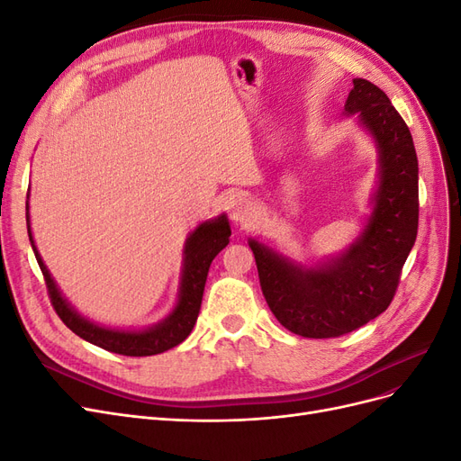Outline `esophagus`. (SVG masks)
<instances>
[{"label":"esophagus","instance_id":"esophagus-1","mask_svg":"<svg viewBox=\"0 0 461 461\" xmlns=\"http://www.w3.org/2000/svg\"><path fill=\"white\" fill-rule=\"evenodd\" d=\"M229 212H230V217H232V221H236V222H240V225H246V222H249L252 221L254 217H256V205L249 202L248 198H236L232 203H230V207H229Z\"/></svg>","mask_w":461,"mask_h":461}]
</instances>
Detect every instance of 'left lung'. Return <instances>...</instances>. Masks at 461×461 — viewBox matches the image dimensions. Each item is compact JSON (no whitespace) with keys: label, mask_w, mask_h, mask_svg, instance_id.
I'll return each instance as SVG.
<instances>
[{"label":"left lung","mask_w":461,"mask_h":461,"mask_svg":"<svg viewBox=\"0 0 461 461\" xmlns=\"http://www.w3.org/2000/svg\"><path fill=\"white\" fill-rule=\"evenodd\" d=\"M344 115H356L376 149V186L364 229L339 256L300 263L249 239L263 296L285 329L334 339L381 315L394 298L417 236L420 167L413 138L388 95L354 78Z\"/></svg>","instance_id":"1"}]
</instances>
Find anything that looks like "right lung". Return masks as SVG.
<instances>
[{
	"mask_svg": "<svg viewBox=\"0 0 461 461\" xmlns=\"http://www.w3.org/2000/svg\"><path fill=\"white\" fill-rule=\"evenodd\" d=\"M29 200H31V190L26 194V229H29L31 246L34 249V256L41 269V275L46 278V286H48L53 308L68 329H71L75 334H78L80 339H85L94 346H100L107 352H115L121 356H134V357L156 356V354L171 350V348L186 340L194 325H196V319L200 313L209 265H212V261L215 259V256L221 252V249L229 244L230 225L225 213L215 219L200 222V225L188 234L185 249H183V269H180L178 296L171 313L165 319H161L159 323L146 329H115V327L94 323V321H90L88 317L80 315L75 310V305L61 294L58 283L53 281L50 269L46 267V263L41 259L38 248L34 244V236L31 229Z\"/></svg>",
	"mask_w": 461,
	"mask_h": 461,
	"instance_id": "right-lung-1",
	"label": "right lung"
}]
</instances>
